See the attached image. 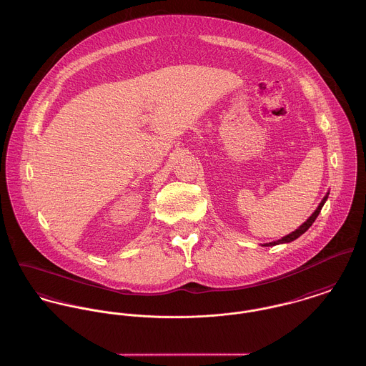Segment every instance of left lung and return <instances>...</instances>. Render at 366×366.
<instances>
[{
  "label": "left lung",
  "mask_w": 366,
  "mask_h": 366,
  "mask_svg": "<svg viewBox=\"0 0 366 366\" xmlns=\"http://www.w3.org/2000/svg\"><path fill=\"white\" fill-rule=\"evenodd\" d=\"M327 199V194L324 197V199L321 201V204L318 205V208L315 209V212L308 217L307 220L297 229V230L292 231L290 234L288 235H285V237H282L281 239H278V241H274V242H269V244H264V247H274V245H278V244H287V242H290V241H293V239H296V238H299L302 234H305L306 231L310 229V226L315 222V219H317V216L320 214V212L322 209V207H324V204H325V201Z\"/></svg>",
  "instance_id": "1"
}]
</instances>
